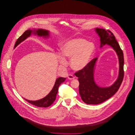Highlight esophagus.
Listing matches in <instances>:
<instances>
[{
    "instance_id": "34e87169",
    "label": "esophagus",
    "mask_w": 135,
    "mask_h": 135,
    "mask_svg": "<svg viewBox=\"0 0 135 135\" xmlns=\"http://www.w3.org/2000/svg\"><path fill=\"white\" fill-rule=\"evenodd\" d=\"M68 78L69 79V80H72V79H74V76L72 75V74H69L68 75Z\"/></svg>"
}]
</instances>
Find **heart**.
<instances>
[{
	"mask_svg": "<svg viewBox=\"0 0 135 135\" xmlns=\"http://www.w3.org/2000/svg\"><path fill=\"white\" fill-rule=\"evenodd\" d=\"M94 50L93 45L82 38L70 40L63 44L61 48L62 55L71 59V66L75 70H81L88 64ZM59 60L63 65L66 63L65 59L62 56H60Z\"/></svg>",
	"mask_w": 135,
	"mask_h": 135,
	"instance_id": "b5f03b06",
	"label": "heart"
}]
</instances>
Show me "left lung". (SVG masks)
I'll use <instances>...</instances> for the list:
<instances>
[{"label":"left lung","instance_id":"8db88e82","mask_svg":"<svg viewBox=\"0 0 135 135\" xmlns=\"http://www.w3.org/2000/svg\"><path fill=\"white\" fill-rule=\"evenodd\" d=\"M100 37L101 45L108 44L117 52L119 60V74L115 83L111 87L102 88L98 87L94 80V66L97 58L93 59L83 69L75 73L79 82V94L82 100L87 104H98L113 96L119 90L124 76L123 54L114 35L109 30L96 29Z\"/></svg>","mask_w":135,"mask_h":135}]
</instances>
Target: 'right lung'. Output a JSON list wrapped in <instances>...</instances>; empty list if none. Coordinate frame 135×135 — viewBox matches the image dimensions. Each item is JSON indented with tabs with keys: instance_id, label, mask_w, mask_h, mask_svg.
Instances as JSON below:
<instances>
[{
	"instance_id": "add662e5",
	"label": "right lung",
	"mask_w": 135,
	"mask_h": 135,
	"mask_svg": "<svg viewBox=\"0 0 135 135\" xmlns=\"http://www.w3.org/2000/svg\"><path fill=\"white\" fill-rule=\"evenodd\" d=\"M33 33L36 35H37L39 36H44V37H48L49 35V32L48 31H47L46 30L43 29H38L37 30H28L25 31L22 35H21L17 40L16 41L14 48H15L19 44H20L22 41L24 40L25 39H26L28 37L30 36V35L32 33ZM66 79V78H62L60 77L56 79V82L54 86L52 89L51 90V91L49 93V94L46 96L44 98L36 100V101H32V100H29L28 99H25V100H26L28 103L35 105L37 107H47L49 106H50L56 99V95L58 92L59 87L60 85L63 82H64L65 80Z\"/></svg>"
}]
</instances>
